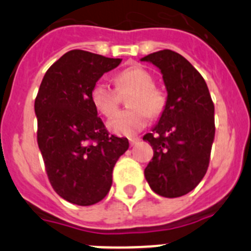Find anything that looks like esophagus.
<instances>
[{"label":"esophagus","mask_w":251,"mask_h":251,"mask_svg":"<svg viewBox=\"0 0 251 251\" xmlns=\"http://www.w3.org/2000/svg\"><path fill=\"white\" fill-rule=\"evenodd\" d=\"M138 142H139V138H138V137H132V138H129V143H130V146L137 145V143H138Z\"/></svg>","instance_id":"esophagus-1"}]
</instances>
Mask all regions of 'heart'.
Returning <instances> with one entry per match:
<instances>
[{"instance_id":"1","label":"heart","mask_w":251,"mask_h":251,"mask_svg":"<svg viewBox=\"0 0 251 251\" xmlns=\"http://www.w3.org/2000/svg\"><path fill=\"white\" fill-rule=\"evenodd\" d=\"M119 90L126 88L134 89L129 106L132 109L121 110L108 121V129L118 136H133L146 127L148 114L157 117L165 109L166 98L163 93L153 86V77L147 70L139 66H130L115 77ZM95 109L109 117L118 108V95L104 81H98L90 93Z\"/></svg>"}]
</instances>
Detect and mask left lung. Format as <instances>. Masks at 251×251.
<instances>
[{
	"label": "left lung",
	"mask_w": 251,
	"mask_h": 251,
	"mask_svg": "<svg viewBox=\"0 0 251 251\" xmlns=\"http://www.w3.org/2000/svg\"><path fill=\"white\" fill-rule=\"evenodd\" d=\"M141 61L159 69L167 90L158 122L143 136L153 148L145 177L159 196H183L201 182L208 167L215 138L211 95L200 73L175 51H157Z\"/></svg>",
	"instance_id": "left-lung-1"
}]
</instances>
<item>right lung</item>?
<instances>
[{
	"label": "right lung",
	"instance_id": "obj_1",
	"mask_svg": "<svg viewBox=\"0 0 251 251\" xmlns=\"http://www.w3.org/2000/svg\"><path fill=\"white\" fill-rule=\"evenodd\" d=\"M121 61L69 51L49 68L37 93V145L46 174L55 192L75 205L103 200L113 168L129 147L127 138L108 133L90 99L97 81Z\"/></svg>",
	"mask_w": 251,
	"mask_h": 251
}]
</instances>
